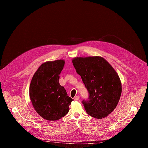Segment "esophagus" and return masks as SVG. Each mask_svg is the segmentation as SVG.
Segmentation results:
<instances>
[{"label":"esophagus","instance_id":"esophagus-1","mask_svg":"<svg viewBox=\"0 0 148 148\" xmlns=\"http://www.w3.org/2000/svg\"><path fill=\"white\" fill-rule=\"evenodd\" d=\"M79 99V95H77L74 97V100L75 101H78Z\"/></svg>","mask_w":148,"mask_h":148}]
</instances>
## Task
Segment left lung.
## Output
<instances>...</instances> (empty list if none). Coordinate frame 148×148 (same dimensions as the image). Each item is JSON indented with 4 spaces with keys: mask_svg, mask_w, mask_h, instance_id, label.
<instances>
[{
    "mask_svg": "<svg viewBox=\"0 0 148 148\" xmlns=\"http://www.w3.org/2000/svg\"><path fill=\"white\" fill-rule=\"evenodd\" d=\"M72 62L89 92V99L82 101L87 113L97 119L107 117L115 109L121 95L118 74L100 56L77 57Z\"/></svg>",
    "mask_w": 148,
    "mask_h": 148,
    "instance_id": "8db88e82",
    "label": "left lung"
}]
</instances>
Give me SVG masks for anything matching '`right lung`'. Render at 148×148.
Returning <instances> with one entry per match:
<instances>
[{"instance_id": "right-lung-1", "label": "right lung", "mask_w": 148, "mask_h": 148, "mask_svg": "<svg viewBox=\"0 0 148 148\" xmlns=\"http://www.w3.org/2000/svg\"><path fill=\"white\" fill-rule=\"evenodd\" d=\"M65 64L64 60L43 63L34 74L29 87V95L37 114L47 121H56L69 111L73 99L59 83V74Z\"/></svg>"}]
</instances>
